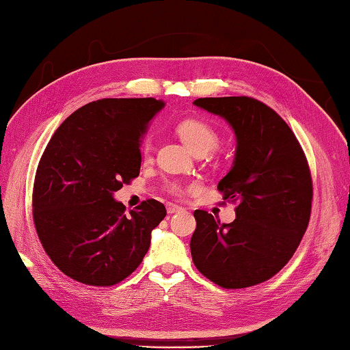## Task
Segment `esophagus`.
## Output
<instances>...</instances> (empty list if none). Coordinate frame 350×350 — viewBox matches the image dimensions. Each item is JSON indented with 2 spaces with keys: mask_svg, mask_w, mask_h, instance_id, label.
I'll use <instances>...</instances> for the list:
<instances>
[{
  "mask_svg": "<svg viewBox=\"0 0 350 350\" xmlns=\"http://www.w3.org/2000/svg\"><path fill=\"white\" fill-rule=\"evenodd\" d=\"M165 209H167V213H176V212H180L181 211V207L180 206H176V204H174V203H167V206H165Z\"/></svg>",
  "mask_w": 350,
  "mask_h": 350,
  "instance_id": "esophagus-1",
  "label": "esophagus"
}]
</instances>
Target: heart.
I'll use <instances>...</instances> for the list:
<instances>
[{
  "mask_svg": "<svg viewBox=\"0 0 350 350\" xmlns=\"http://www.w3.org/2000/svg\"><path fill=\"white\" fill-rule=\"evenodd\" d=\"M176 133H178L180 139L185 143V146L191 150L193 155H198V153H209L215 149L219 135L217 129L213 127L211 122L200 118H186L180 121L176 124ZM150 152H152V144L149 139H146L143 146H141V158L143 161H149L150 159ZM169 192L174 195H185L187 191L193 189V186H185L181 183H169Z\"/></svg>",
  "mask_w": 350,
  "mask_h": 350,
  "instance_id": "b5f03b06",
  "label": "heart"
}]
</instances>
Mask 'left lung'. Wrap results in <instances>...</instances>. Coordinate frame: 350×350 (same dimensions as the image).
Listing matches in <instances>:
<instances>
[{
    "mask_svg": "<svg viewBox=\"0 0 350 350\" xmlns=\"http://www.w3.org/2000/svg\"><path fill=\"white\" fill-rule=\"evenodd\" d=\"M193 104L224 118L237 138L234 164L218 183L224 200L237 203V218L221 224L206 211L193 212V265L226 289L260 284L287 265L308 229V159L291 127L265 103L223 96Z\"/></svg>",
    "mask_w": 350,
    "mask_h": 350,
    "instance_id": "8db88e82",
    "label": "left lung"
}]
</instances>
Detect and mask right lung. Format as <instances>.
Here are the masks:
<instances>
[{"mask_svg": "<svg viewBox=\"0 0 350 350\" xmlns=\"http://www.w3.org/2000/svg\"><path fill=\"white\" fill-rule=\"evenodd\" d=\"M164 103L103 98L75 110L49 141L33 183V221L49 258L72 280L113 286L137 269L165 207H126L113 192L137 178L141 138Z\"/></svg>", "mask_w": 350, "mask_h": 350, "instance_id": "1", "label": "right lung"}]
</instances>
